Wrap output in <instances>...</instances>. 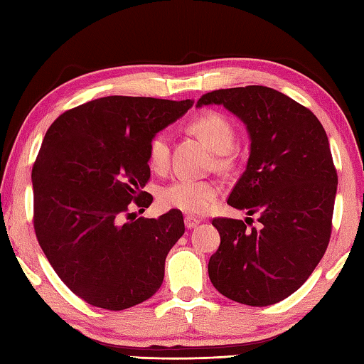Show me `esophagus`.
Masks as SVG:
<instances>
[{
	"label": "esophagus",
	"mask_w": 364,
	"mask_h": 364,
	"mask_svg": "<svg viewBox=\"0 0 364 364\" xmlns=\"http://www.w3.org/2000/svg\"><path fill=\"white\" fill-rule=\"evenodd\" d=\"M199 223H200V220L193 217V215H188V217H184V225H186L188 230H193V228H196Z\"/></svg>",
	"instance_id": "1"
}]
</instances>
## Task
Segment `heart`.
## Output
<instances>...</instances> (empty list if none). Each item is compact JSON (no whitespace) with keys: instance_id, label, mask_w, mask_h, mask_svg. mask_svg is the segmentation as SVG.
Here are the masks:
<instances>
[{"instance_id":"1","label":"heart","mask_w":364,"mask_h":364,"mask_svg":"<svg viewBox=\"0 0 364 364\" xmlns=\"http://www.w3.org/2000/svg\"><path fill=\"white\" fill-rule=\"evenodd\" d=\"M191 133L210 147L215 154H226L234 146L236 133L231 122L218 112H205L191 123ZM147 160L152 170L164 171L168 167V138L167 134L159 133L151 139ZM223 164L225 160L220 159ZM220 194V186L213 181L199 180H175L167 184L159 194L160 204L167 208H175L184 213L200 215L212 208Z\"/></svg>"}]
</instances>
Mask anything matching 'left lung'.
<instances>
[{
    "mask_svg": "<svg viewBox=\"0 0 364 364\" xmlns=\"http://www.w3.org/2000/svg\"><path fill=\"white\" fill-rule=\"evenodd\" d=\"M213 104L247 128V167L228 204L258 214L259 226L249 228L248 217L213 218L220 247L208 276L239 304H278L310 278L328 249L337 193L328 134L311 110L268 86L212 91L197 107Z\"/></svg>",
    "mask_w": 364,
    "mask_h": 364,
    "instance_id": "left-lung-1",
    "label": "left lung"
}]
</instances>
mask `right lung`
<instances>
[{"instance_id": "add662e5", "label": "right lung", "mask_w": 364, "mask_h": 364, "mask_svg": "<svg viewBox=\"0 0 364 364\" xmlns=\"http://www.w3.org/2000/svg\"><path fill=\"white\" fill-rule=\"evenodd\" d=\"M193 100L107 96L59 115L32 170L33 226L64 284L90 305L125 310L162 286L165 258L184 234L180 210L132 218L152 204L151 139Z\"/></svg>"}]
</instances>
